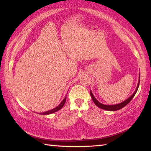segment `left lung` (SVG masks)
<instances>
[{
	"label": "left lung",
	"instance_id": "8db88e82",
	"mask_svg": "<svg viewBox=\"0 0 151 151\" xmlns=\"http://www.w3.org/2000/svg\"><path fill=\"white\" fill-rule=\"evenodd\" d=\"M140 74H139V80H138V85H137V89H136V90L134 91V92L133 93V94L130 96L129 98H128L127 100H126L124 102H121L120 104H115V105H105V104H103L99 102L98 101L96 100V98L93 96L92 92H91L90 90V95H91V98H92L93 102H94L95 104L98 106V107L102 108L103 110H108V111H116L121 109V108H124V106H127L128 103H129L130 101L132 100V99L134 98V96H135L136 93H137V90H138V86H139V83H140Z\"/></svg>",
	"mask_w": 151,
	"mask_h": 151
}]
</instances>
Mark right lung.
I'll return each instance as SVG.
<instances>
[{"mask_svg": "<svg viewBox=\"0 0 151 151\" xmlns=\"http://www.w3.org/2000/svg\"><path fill=\"white\" fill-rule=\"evenodd\" d=\"M65 100H66V97H65V98H64L63 100H62V102H61L60 103V104L57 106L56 108H53V109H52V110H49V111H47V112H43V113H40V114H43V115H46V114H47H47H53V113H54V112H57V111L59 110L60 109H61V108H62L63 105L65 104Z\"/></svg>", "mask_w": 151, "mask_h": 151, "instance_id": "1", "label": "right lung"}]
</instances>
